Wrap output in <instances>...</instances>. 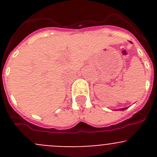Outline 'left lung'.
<instances>
[{
	"label": "left lung",
	"instance_id": "8db88e82",
	"mask_svg": "<svg viewBox=\"0 0 157 157\" xmlns=\"http://www.w3.org/2000/svg\"><path fill=\"white\" fill-rule=\"evenodd\" d=\"M131 43H132V42H131ZM126 109H128V107H124V108H121L120 110H126Z\"/></svg>",
	"mask_w": 157,
	"mask_h": 157
}]
</instances>
